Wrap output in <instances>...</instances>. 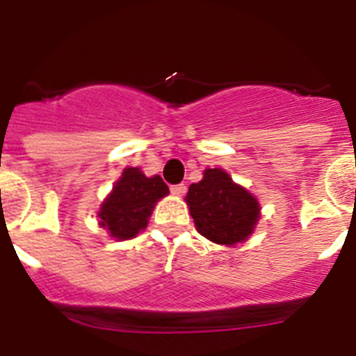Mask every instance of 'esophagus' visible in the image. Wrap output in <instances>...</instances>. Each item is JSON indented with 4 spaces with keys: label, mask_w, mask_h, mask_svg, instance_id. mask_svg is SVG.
<instances>
[{
    "label": "esophagus",
    "mask_w": 356,
    "mask_h": 356,
    "mask_svg": "<svg viewBox=\"0 0 356 356\" xmlns=\"http://www.w3.org/2000/svg\"><path fill=\"white\" fill-rule=\"evenodd\" d=\"M185 191H187V187H185V184H178V185H171V193L175 194V196H184Z\"/></svg>",
    "instance_id": "obj_1"
}]
</instances>
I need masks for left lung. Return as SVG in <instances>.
<instances>
[{
  "label": "left lung",
  "instance_id": "1",
  "mask_svg": "<svg viewBox=\"0 0 356 356\" xmlns=\"http://www.w3.org/2000/svg\"><path fill=\"white\" fill-rule=\"evenodd\" d=\"M185 200L197 232L216 244L246 241L259 221V201L222 169H207L203 180L188 187Z\"/></svg>",
  "mask_w": 356,
  "mask_h": 356
}]
</instances>
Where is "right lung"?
Instances as JSON below:
<instances>
[{
	"instance_id": "right-lung-1",
	"label": "right lung",
	"mask_w": 356,
	"mask_h": 356,
	"mask_svg": "<svg viewBox=\"0 0 356 356\" xmlns=\"http://www.w3.org/2000/svg\"><path fill=\"white\" fill-rule=\"evenodd\" d=\"M169 194L159 175L147 178L137 168H128L115 181L114 191L99 210L102 226L115 238H131L146 228L156 201Z\"/></svg>"
}]
</instances>
